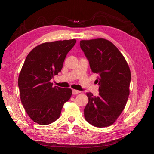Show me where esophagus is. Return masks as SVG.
<instances>
[{"label":"esophagus","mask_w":154,"mask_h":154,"mask_svg":"<svg viewBox=\"0 0 154 154\" xmlns=\"http://www.w3.org/2000/svg\"><path fill=\"white\" fill-rule=\"evenodd\" d=\"M72 94H77L81 93V91L76 90H72Z\"/></svg>","instance_id":"1"}]
</instances>
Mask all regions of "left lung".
Segmentation results:
<instances>
[{"instance_id":"obj_1","label":"left lung","mask_w":154,"mask_h":154,"mask_svg":"<svg viewBox=\"0 0 154 154\" xmlns=\"http://www.w3.org/2000/svg\"><path fill=\"white\" fill-rule=\"evenodd\" d=\"M80 47L94 73L97 75L99 94H86L85 120L92 126H111L123 111L128 98L131 74L128 65L119 49L105 38L80 41Z\"/></svg>"}]
</instances>
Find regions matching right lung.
I'll return each instance as SVG.
<instances>
[{"mask_svg":"<svg viewBox=\"0 0 154 154\" xmlns=\"http://www.w3.org/2000/svg\"><path fill=\"white\" fill-rule=\"evenodd\" d=\"M76 40L57 41L35 47L26 58L18 77L23 106L32 120L48 125L59 118L70 88L53 86L50 80L61 71L68 52Z\"/></svg>","mask_w":154,"mask_h":154,"instance_id":"add662e5","label":"right lung"}]
</instances>
